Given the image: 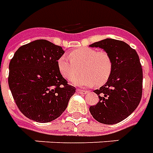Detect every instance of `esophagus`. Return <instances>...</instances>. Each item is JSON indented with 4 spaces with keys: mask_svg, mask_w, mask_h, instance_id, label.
<instances>
[{
    "mask_svg": "<svg viewBox=\"0 0 153 153\" xmlns=\"http://www.w3.org/2000/svg\"><path fill=\"white\" fill-rule=\"evenodd\" d=\"M77 93H79V94H87L88 93V91H85V90H82V89H79V88H78L76 90Z\"/></svg>",
    "mask_w": 153,
    "mask_h": 153,
    "instance_id": "1",
    "label": "esophagus"
}]
</instances>
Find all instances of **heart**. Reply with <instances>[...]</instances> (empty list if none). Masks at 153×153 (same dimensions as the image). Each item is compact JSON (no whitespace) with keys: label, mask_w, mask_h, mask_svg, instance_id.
<instances>
[{"label":"heart","mask_w":153,"mask_h":153,"mask_svg":"<svg viewBox=\"0 0 153 153\" xmlns=\"http://www.w3.org/2000/svg\"><path fill=\"white\" fill-rule=\"evenodd\" d=\"M68 56H60L56 62L57 68L62 76L70 79L79 72L81 66L83 73L71 79L74 85H102L111 76L113 61L105 51L84 47L71 51Z\"/></svg>","instance_id":"b5f03b06"}]
</instances>
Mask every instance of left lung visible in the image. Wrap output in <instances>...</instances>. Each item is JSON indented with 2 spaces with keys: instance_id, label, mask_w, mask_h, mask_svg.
I'll list each match as a JSON object with an SVG mask.
<instances>
[{
  "instance_id": "1",
  "label": "left lung",
  "mask_w": 153,
  "mask_h": 153,
  "mask_svg": "<svg viewBox=\"0 0 153 153\" xmlns=\"http://www.w3.org/2000/svg\"><path fill=\"white\" fill-rule=\"evenodd\" d=\"M90 47L107 52L113 61V71L105 85L94 92L99 97L89 108L92 117L103 124H116L130 116L138 107L143 91V70L136 51L122 40L105 39Z\"/></svg>"
}]
</instances>
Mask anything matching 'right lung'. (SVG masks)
<instances>
[{
	"label": "right lung",
	"instance_id": "add662e5",
	"mask_svg": "<svg viewBox=\"0 0 153 153\" xmlns=\"http://www.w3.org/2000/svg\"><path fill=\"white\" fill-rule=\"evenodd\" d=\"M65 51L45 39L21 46L10 62L8 82L22 114L37 123L60 117L76 89L68 84L57 68Z\"/></svg>",
	"mask_w": 153,
	"mask_h": 153
}]
</instances>
